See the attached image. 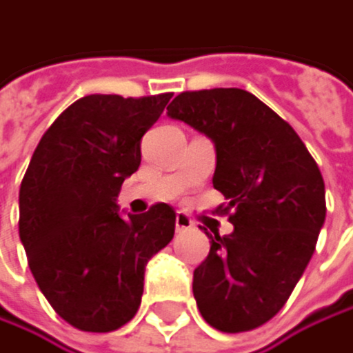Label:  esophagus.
I'll list each match as a JSON object with an SVG mask.
<instances>
[{
    "label": "esophagus",
    "mask_w": 353,
    "mask_h": 353,
    "mask_svg": "<svg viewBox=\"0 0 353 353\" xmlns=\"http://www.w3.org/2000/svg\"><path fill=\"white\" fill-rule=\"evenodd\" d=\"M190 228H194L192 217L188 213H184V211H178V215H175V230L184 232V230H190Z\"/></svg>",
    "instance_id": "obj_1"
}]
</instances>
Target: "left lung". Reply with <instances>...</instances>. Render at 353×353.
I'll use <instances>...</instances> for the list:
<instances>
[{"label": "left lung", "instance_id": "8db88e82", "mask_svg": "<svg viewBox=\"0 0 353 353\" xmlns=\"http://www.w3.org/2000/svg\"><path fill=\"white\" fill-rule=\"evenodd\" d=\"M167 115L215 142L213 186L228 199L230 236H209L194 269L203 319L223 333L269 323L292 296L325 223V182L296 130L242 88L180 92Z\"/></svg>", "mask_w": 353, "mask_h": 353}]
</instances>
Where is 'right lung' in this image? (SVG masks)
<instances>
[{"label": "right lung", "mask_w": 353, "mask_h": 353, "mask_svg": "<svg viewBox=\"0 0 353 353\" xmlns=\"http://www.w3.org/2000/svg\"><path fill=\"white\" fill-rule=\"evenodd\" d=\"M173 94H88L47 128L20 184V240L30 273L72 327L109 333L136 314L144 267L175 232L157 203L121 217L115 196L140 167V140Z\"/></svg>", "instance_id": "obj_1"}]
</instances>
